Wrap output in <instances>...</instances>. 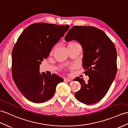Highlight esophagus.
<instances>
[{
    "instance_id": "34e87169",
    "label": "esophagus",
    "mask_w": 128,
    "mask_h": 128,
    "mask_svg": "<svg viewBox=\"0 0 128 128\" xmlns=\"http://www.w3.org/2000/svg\"><path fill=\"white\" fill-rule=\"evenodd\" d=\"M64 80L65 81V82H71L72 81L70 79H68V78H64Z\"/></svg>"
}]
</instances>
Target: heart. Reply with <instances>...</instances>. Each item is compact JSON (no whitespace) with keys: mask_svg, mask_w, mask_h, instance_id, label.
I'll return each instance as SVG.
<instances>
[{"mask_svg":"<svg viewBox=\"0 0 128 128\" xmlns=\"http://www.w3.org/2000/svg\"><path fill=\"white\" fill-rule=\"evenodd\" d=\"M72 43H74V42H72Z\"/></svg>","mask_w":128,"mask_h":128,"instance_id":"heart-1","label":"heart"}]
</instances>
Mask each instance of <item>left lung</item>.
I'll use <instances>...</instances> for the list:
<instances>
[{"instance_id":"1","label":"left lung","mask_w":128,"mask_h":128,"mask_svg":"<svg viewBox=\"0 0 128 128\" xmlns=\"http://www.w3.org/2000/svg\"><path fill=\"white\" fill-rule=\"evenodd\" d=\"M64 39L67 42L74 40L82 45L84 73L90 78L87 83L79 77L74 79L81 85L75 96L84 104H94L104 97L116 77V47L102 30L93 26H74Z\"/></svg>"}]
</instances>
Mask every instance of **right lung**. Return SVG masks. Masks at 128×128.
Segmentation results:
<instances>
[{
	"label": "right lung",
	"mask_w": 128,
	"mask_h": 128,
	"mask_svg": "<svg viewBox=\"0 0 128 128\" xmlns=\"http://www.w3.org/2000/svg\"><path fill=\"white\" fill-rule=\"evenodd\" d=\"M70 29L68 25L37 23L20 34L12 50V73L16 85L28 100L41 103L50 99L64 79L56 74L40 73V64Z\"/></svg>",
	"instance_id": "add662e5"
}]
</instances>
